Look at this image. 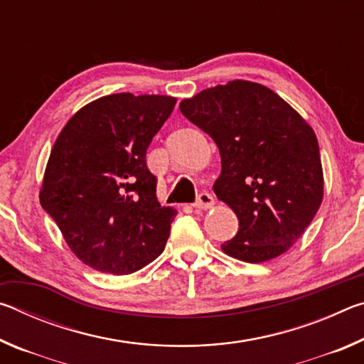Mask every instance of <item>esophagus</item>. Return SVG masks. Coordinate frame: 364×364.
<instances>
[{
    "instance_id": "34e87169",
    "label": "esophagus",
    "mask_w": 364,
    "mask_h": 364,
    "mask_svg": "<svg viewBox=\"0 0 364 364\" xmlns=\"http://www.w3.org/2000/svg\"><path fill=\"white\" fill-rule=\"evenodd\" d=\"M215 204V199L210 193H207V191H202V193L197 196V199L194 202V207L196 208H200V210H207V208H210Z\"/></svg>"
}]
</instances>
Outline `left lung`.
<instances>
[{"instance_id":"left-lung-1","label":"left lung","mask_w":364,"mask_h":364,"mask_svg":"<svg viewBox=\"0 0 364 364\" xmlns=\"http://www.w3.org/2000/svg\"><path fill=\"white\" fill-rule=\"evenodd\" d=\"M180 110L218 146L221 175L213 191L239 220L237 234L221 249L249 263L284 254L323 200L311 127L274 91L245 80L200 91Z\"/></svg>"}]
</instances>
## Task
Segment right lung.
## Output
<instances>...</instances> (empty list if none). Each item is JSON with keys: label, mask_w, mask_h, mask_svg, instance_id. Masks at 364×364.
Listing matches in <instances>:
<instances>
[{"label": "right lung", "mask_w": 364, "mask_h": 364, "mask_svg": "<svg viewBox=\"0 0 364 364\" xmlns=\"http://www.w3.org/2000/svg\"><path fill=\"white\" fill-rule=\"evenodd\" d=\"M175 97H100L67 122L49 156L40 202L73 254L102 273L130 274L162 254L176 210L156 197L146 164Z\"/></svg>", "instance_id": "obj_1"}]
</instances>
